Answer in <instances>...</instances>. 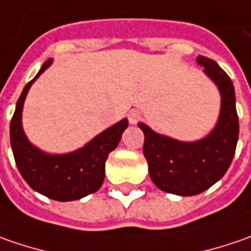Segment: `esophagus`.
Here are the masks:
<instances>
[{
  "label": "esophagus",
  "instance_id": "esophagus-1",
  "mask_svg": "<svg viewBox=\"0 0 251 251\" xmlns=\"http://www.w3.org/2000/svg\"><path fill=\"white\" fill-rule=\"evenodd\" d=\"M141 119V111L140 110H131L128 113V121H130V124H135V123H138Z\"/></svg>",
  "mask_w": 251,
  "mask_h": 251
}]
</instances>
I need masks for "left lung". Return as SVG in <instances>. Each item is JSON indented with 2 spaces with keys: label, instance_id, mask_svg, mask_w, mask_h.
Returning <instances> with one entry per match:
<instances>
[{
  "label": "left lung",
  "instance_id": "left-lung-1",
  "mask_svg": "<svg viewBox=\"0 0 251 251\" xmlns=\"http://www.w3.org/2000/svg\"><path fill=\"white\" fill-rule=\"evenodd\" d=\"M197 60L222 95L215 130L197 142H180L138 124L145 135L142 152L152 181L162 191L177 196H196L215 184L230 166L239 138L233 83L214 60L204 55H198Z\"/></svg>",
  "mask_w": 251,
  "mask_h": 251
}]
</instances>
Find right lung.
I'll return each mask as SVG.
<instances>
[{"instance_id":"add662e5","label":"right lung","mask_w":251,"mask_h":251,"mask_svg":"<svg viewBox=\"0 0 251 251\" xmlns=\"http://www.w3.org/2000/svg\"><path fill=\"white\" fill-rule=\"evenodd\" d=\"M47 60L36 78L50 65ZM33 78L21 93L12 120L11 147L15 163L26 183L37 193L57 201H73L92 194L104 180V165L111 151L116 150L128 121L121 120L103 131L81 150L67 155H47L27 141L22 130V107Z\"/></svg>"}]
</instances>
